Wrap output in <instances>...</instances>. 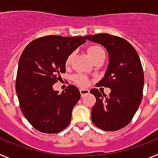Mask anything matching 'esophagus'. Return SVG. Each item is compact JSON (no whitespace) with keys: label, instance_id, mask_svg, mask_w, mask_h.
<instances>
[{"label":"esophagus","instance_id":"34e87169","mask_svg":"<svg viewBox=\"0 0 158 158\" xmlns=\"http://www.w3.org/2000/svg\"><path fill=\"white\" fill-rule=\"evenodd\" d=\"M80 93H81V96H85V95L89 94L90 92H89V89H80Z\"/></svg>","mask_w":158,"mask_h":158}]
</instances>
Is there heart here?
Masks as SVG:
<instances>
[{
	"label": "heart",
	"instance_id": "1",
	"mask_svg": "<svg viewBox=\"0 0 158 158\" xmlns=\"http://www.w3.org/2000/svg\"><path fill=\"white\" fill-rule=\"evenodd\" d=\"M87 53L89 58L93 60V62H95L96 60L100 59L101 58L105 57V53H104V49L102 48L100 46H91L87 49ZM73 58V54H70L66 59L65 62V65H69L71 62V60ZM73 80L76 82L77 85L81 86H85L88 84V80L82 74H77L73 77Z\"/></svg>",
	"mask_w": 158,
	"mask_h": 158
}]
</instances>
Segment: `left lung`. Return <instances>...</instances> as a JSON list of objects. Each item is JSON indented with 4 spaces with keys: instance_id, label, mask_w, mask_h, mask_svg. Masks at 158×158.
Here are the masks:
<instances>
[{
    "instance_id": "left-lung-1",
    "label": "left lung",
    "mask_w": 158,
    "mask_h": 158,
    "mask_svg": "<svg viewBox=\"0 0 158 158\" xmlns=\"http://www.w3.org/2000/svg\"><path fill=\"white\" fill-rule=\"evenodd\" d=\"M85 37L105 47L109 60L97 85L109 88L111 93L107 96L96 89L90 91L96 100L92 121L104 131H118L131 122L142 100L144 73L140 58L131 43L120 37L105 33Z\"/></svg>"
}]
</instances>
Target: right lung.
<instances>
[{
	"mask_svg": "<svg viewBox=\"0 0 158 158\" xmlns=\"http://www.w3.org/2000/svg\"><path fill=\"white\" fill-rule=\"evenodd\" d=\"M85 42L82 36L49 35L33 40L23 50L18 64L16 93L23 115L40 132L58 133L70 123L80 91L69 85L60 94L53 85L60 73H65L67 58Z\"/></svg>",
	"mask_w": 158,
	"mask_h": 158,
	"instance_id": "1",
	"label": "right lung"
}]
</instances>
